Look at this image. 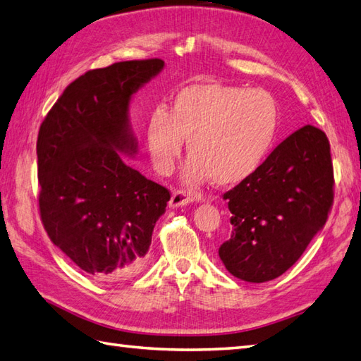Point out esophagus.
Listing matches in <instances>:
<instances>
[{
    "mask_svg": "<svg viewBox=\"0 0 361 361\" xmlns=\"http://www.w3.org/2000/svg\"><path fill=\"white\" fill-rule=\"evenodd\" d=\"M194 202V197L188 195L186 192H183V190H173L172 197H171V202H169V208H180V206H185Z\"/></svg>",
    "mask_w": 361,
    "mask_h": 361,
    "instance_id": "esophagus-1",
    "label": "esophagus"
}]
</instances>
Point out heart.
I'll use <instances>...</instances> for the list:
<instances>
[{"label": "heart", "instance_id": "1", "mask_svg": "<svg viewBox=\"0 0 361 361\" xmlns=\"http://www.w3.org/2000/svg\"><path fill=\"white\" fill-rule=\"evenodd\" d=\"M278 128L279 105L271 93L200 82L180 90L171 111L152 110L144 137L157 172H172L186 140L190 157L183 181L198 186L212 178L214 185L229 188L257 172Z\"/></svg>", "mask_w": 361, "mask_h": 361}]
</instances>
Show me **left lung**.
<instances>
[{
    "label": "left lung",
    "mask_w": 361,
    "mask_h": 361,
    "mask_svg": "<svg viewBox=\"0 0 361 361\" xmlns=\"http://www.w3.org/2000/svg\"><path fill=\"white\" fill-rule=\"evenodd\" d=\"M231 235L220 245L226 270L247 282L286 273L323 229L334 202L331 144L304 126L276 147L257 172L224 195Z\"/></svg>",
    "instance_id": "1"
}]
</instances>
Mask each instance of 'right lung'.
Listing matches in <instances>:
<instances>
[{
    "label": "right lung",
    "mask_w": 361,
    "mask_h": 361,
    "mask_svg": "<svg viewBox=\"0 0 361 361\" xmlns=\"http://www.w3.org/2000/svg\"><path fill=\"white\" fill-rule=\"evenodd\" d=\"M164 68L130 60L88 71L66 87L37 140L40 216L51 242L80 270L122 282L147 262L152 233L171 194L126 163L137 141L128 109Z\"/></svg>",
    "instance_id": "obj_1"
}]
</instances>
